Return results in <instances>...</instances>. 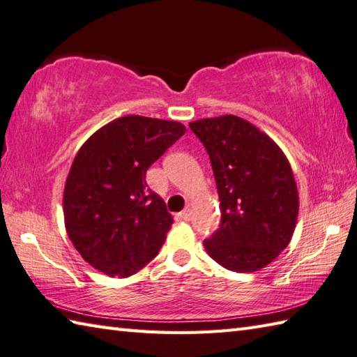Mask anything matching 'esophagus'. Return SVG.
<instances>
[{
	"label": "esophagus",
	"instance_id": "34e87169",
	"mask_svg": "<svg viewBox=\"0 0 357 357\" xmlns=\"http://www.w3.org/2000/svg\"><path fill=\"white\" fill-rule=\"evenodd\" d=\"M180 217H181V219H183V220H191V209H189V208H186L185 211H181V213H180Z\"/></svg>",
	"mask_w": 357,
	"mask_h": 357
}]
</instances>
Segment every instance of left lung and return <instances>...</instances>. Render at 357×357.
Wrapping results in <instances>:
<instances>
[{"label":"left lung","instance_id":"8db88e82","mask_svg":"<svg viewBox=\"0 0 357 357\" xmlns=\"http://www.w3.org/2000/svg\"><path fill=\"white\" fill-rule=\"evenodd\" d=\"M206 148L220 199V228L203 245L236 273L259 271L287 248L299 192L287 155L271 137L237 115L189 123Z\"/></svg>","mask_w":357,"mask_h":357}]
</instances>
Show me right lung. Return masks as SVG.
<instances>
[{
  "instance_id": "right-lung-1",
  "label": "right lung",
  "mask_w": 357,
  "mask_h": 357,
  "mask_svg": "<svg viewBox=\"0 0 357 357\" xmlns=\"http://www.w3.org/2000/svg\"><path fill=\"white\" fill-rule=\"evenodd\" d=\"M185 130L178 121L126 115L78 149L64 185V227L82 257L109 278L135 274L162 248L174 220L146 171Z\"/></svg>"
}]
</instances>
